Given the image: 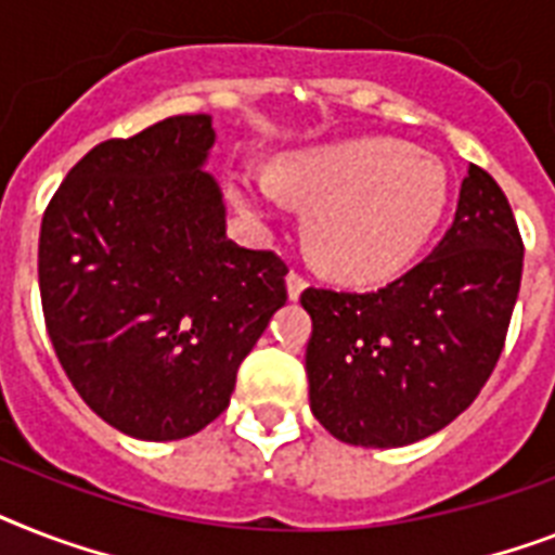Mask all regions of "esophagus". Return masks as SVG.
<instances>
[{
    "mask_svg": "<svg viewBox=\"0 0 555 555\" xmlns=\"http://www.w3.org/2000/svg\"><path fill=\"white\" fill-rule=\"evenodd\" d=\"M305 287H308V279L301 276L299 270H291V273H287V296L296 301L301 296V291H305Z\"/></svg>",
    "mask_w": 555,
    "mask_h": 555,
    "instance_id": "obj_1",
    "label": "esophagus"
}]
</instances>
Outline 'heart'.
<instances>
[{
    "label": "heart",
    "mask_w": 555,
    "mask_h": 555,
    "mask_svg": "<svg viewBox=\"0 0 555 555\" xmlns=\"http://www.w3.org/2000/svg\"><path fill=\"white\" fill-rule=\"evenodd\" d=\"M285 193L313 205L308 242L324 270L348 282H385L434 238L450 184L441 162L393 139L310 147L285 156L273 173L231 176V196L250 214H273Z\"/></svg>",
    "instance_id": "obj_1"
}]
</instances>
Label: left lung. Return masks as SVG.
<instances>
[{
	"mask_svg": "<svg viewBox=\"0 0 555 555\" xmlns=\"http://www.w3.org/2000/svg\"><path fill=\"white\" fill-rule=\"evenodd\" d=\"M519 228L488 170L470 165L434 254L367 293L308 287L305 367L324 430L404 448L473 404L496 367L521 285Z\"/></svg>",
	"mask_w": 555,
	"mask_h": 555,
	"instance_id": "obj_1",
	"label": "left lung"
}]
</instances>
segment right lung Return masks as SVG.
<instances>
[{
    "instance_id": "1",
    "label": "right lung",
    "mask_w": 555,
    "mask_h": 555,
    "mask_svg": "<svg viewBox=\"0 0 555 555\" xmlns=\"http://www.w3.org/2000/svg\"><path fill=\"white\" fill-rule=\"evenodd\" d=\"M207 114L107 139L53 193L39 233L48 336L76 393L133 439L199 434L287 301V264L228 236L205 170Z\"/></svg>"
}]
</instances>
